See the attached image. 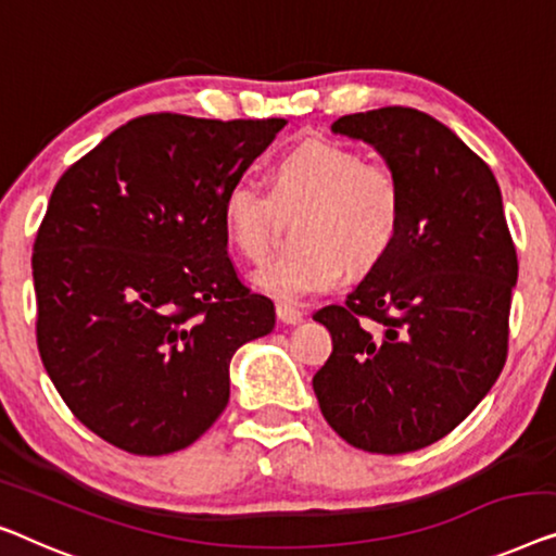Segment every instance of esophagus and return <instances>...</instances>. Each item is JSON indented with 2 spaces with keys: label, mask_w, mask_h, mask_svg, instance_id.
Here are the masks:
<instances>
[{
  "label": "esophagus",
  "mask_w": 556,
  "mask_h": 556,
  "mask_svg": "<svg viewBox=\"0 0 556 556\" xmlns=\"http://www.w3.org/2000/svg\"><path fill=\"white\" fill-rule=\"evenodd\" d=\"M276 313H278V320L283 326H295V324H301V320H303V313L293 308V305H288V303H278Z\"/></svg>",
  "instance_id": "1"
}]
</instances>
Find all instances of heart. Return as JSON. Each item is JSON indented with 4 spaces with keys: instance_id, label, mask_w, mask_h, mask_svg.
Here are the masks:
<instances>
[{
    "instance_id": "obj_1",
    "label": "heart",
    "mask_w": 556,
    "mask_h": 556,
    "mask_svg": "<svg viewBox=\"0 0 556 556\" xmlns=\"http://www.w3.org/2000/svg\"><path fill=\"white\" fill-rule=\"evenodd\" d=\"M270 190L240 180L223 198L225 232L245 258L261 261L276 240L280 218L305 213L303 248L270 255L253 270V286L298 303L328 293L356 270L381 261L399 236L404 188L389 165L364 163L356 150L308 142L273 167Z\"/></svg>"
}]
</instances>
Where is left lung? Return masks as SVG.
<instances>
[{
  "mask_svg": "<svg viewBox=\"0 0 556 556\" xmlns=\"http://www.w3.org/2000/svg\"><path fill=\"white\" fill-rule=\"evenodd\" d=\"M404 188L399 236L343 305L313 320L333 353L313 376L320 414L351 446L406 454L444 439L502 374L517 251L502 190L477 152L412 108L338 117Z\"/></svg>",
  "mask_w": 556,
  "mask_h": 556,
  "instance_id": "obj_1",
  "label": "left lung"
}]
</instances>
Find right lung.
Here are the masks:
<instances>
[{
  "label": "right lung",
  "mask_w": 556,
  "mask_h": 556,
  "mask_svg": "<svg viewBox=\"0 0 556 556\" xmlns=\"http://www.w3.org/2000/svg\"><path fill=\"white\" fill-rule=\"evenodd\" d=\"M286 119L144 115L54 185L35 240L37 345L108 444L173 454L230 399V358L276 326L228 258L223 198Z\"/></svg>",
  "instance_id": "add662e5"
}]
</instances>
